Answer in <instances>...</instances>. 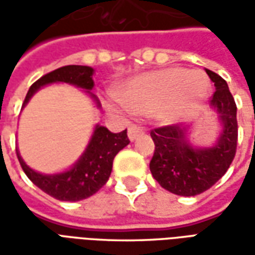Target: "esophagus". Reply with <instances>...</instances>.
Returning <instances> with one entry per match:
<instances>
[{"label": "esophagus", "mask_w": 255, "mask_h": 255, "mask_svg": "<svg viewBox=\"0 0 255 255\" xmlns=\"http://www.w3.org/2000/svg\"><path fill=\"white\" fill-rule=\"evenodd\" d=\"M144 129L140 127H136V126H131V127L128 128V139L129 140H135V139L140 136V135H143Z\"/></svg>", "instance_id": "1"}]
</instances>
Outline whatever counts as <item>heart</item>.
<instances>
[{
	"mask_svg": "<svg viewBox=\"0 0 255 255\" xmlns=\"http://www.w3.org/2000/svg\"><path fill=\"white\" fill-rule=\"evenodd\" d=\"M209 89L202 72L169 68L129 79L122 87L119 100L127 111H154L157 119L173 123L197 113Z\"/></svg>",
	"mask_w": 255,
	"mask_h": 255,
	"instance_id": "obj_1",
	"label": "heart"
}]
</instances>
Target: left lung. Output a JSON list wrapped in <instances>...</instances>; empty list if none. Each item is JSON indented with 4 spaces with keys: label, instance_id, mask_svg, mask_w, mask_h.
<instances>
[{
    "label": "left lung",
    "instance_id": "left-lung-1",
    "mask_svg": "<svg viewBox=\"0 0 255 255\" xmlns=\"http://www.w3.org/2000/svg\"><path fill=\"white\" fill-rule=\"evenodd\" d=\"M214 83L210 108L221 131L210 146H195L188 139L191 127L157 128L150 135L155 144L150 171L161 187L182 197L206 191L224 176L234 160L238 143L236 105L228 84L220 75L205 69Z\"/></svg>",
    "mask_w": 255,
    "mask_h": 255
}]
</instances>
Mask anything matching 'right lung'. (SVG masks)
Instances as JSON below:
<instances>
[{"instance_id":"add662e5","label":"right lung","mask_w":255,"mask_h":255,"mask_svg":"<svg viewBox=\"0 0 255 255\" xmlns=\"http://www.w3.org/2000/svg\"><path fill=\"white\" fill-rule=\"evenodd\" d=\"M93 76L94 69L86 65H65L58 68L38 79L31 86L25 95L23 108L30 102L32 95L42 87L53 83H68L83 90L93 100L95 106L101 109L100 100L97 98V95L91 93L95 86ZM128 143L129 139L127 136V129L113 133L104 126L97 124L89 143L78 161L68 169L57 173H41L35 171L25 164L17 149L16 153L23 171L36 187H39L42 191L56 199L76 202L91 197L108 182L115 157Z\"/></svg>"}]
</instances>
